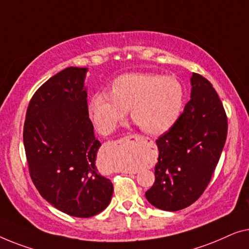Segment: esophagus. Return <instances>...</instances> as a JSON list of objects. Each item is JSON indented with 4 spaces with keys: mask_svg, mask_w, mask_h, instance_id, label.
<instances>
[{
    "mask_svg": "<svg viewBox=\"0 0 249 249\" xmlns=\"http://www.w3.org/2000/svg\"><path fill=\"white\" fill-rule=\"evenodd\" d=\"M120 143H124V144H128V143H132V144H135V146L141 145L142 143H144L143 141V138L139 135H127L125 136L124 139L120 140ZM127 174H135V171H126Z\"/></svg>",
    "mask_w": 249,
    "mask_h": 249,
    "instance_id": "esophagus-1",
    "label": "esophagus"
}]
</instances>
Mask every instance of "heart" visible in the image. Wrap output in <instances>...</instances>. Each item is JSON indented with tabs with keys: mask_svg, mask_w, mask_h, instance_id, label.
<instances>
[{
	"mask_svg": "<svg viewBox=\"0 0 249 249\" xmlns=\"http://www.w3.org/2000/svg\"><path fill=\"white\" fill-rule=\"evenodd\" d=\"M185 105V89L173 76L131 72L118 75L106 92H94L88 113L98 131L111 134L129 109L132 120L152 136L164 134L179 120ZM125 159L120 160L124 163Z\"/></svg>",
	"mask_w": 249,
	"mask_h": 249,
	"instance_id": "heart-1",
	"label": "heart"
}]
</instances>
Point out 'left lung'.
Instances as JSON below:
<instances>
[{"label": "left lung", "mask_w": 249, "mask_h": 249, "mask_svg": "<svg viewBox=\"0 0 249 249\" xmlns=\"http://www.w3.org/2000/svg\"><path fill=\"white\" fill-rule=\"evenodd\" d=\"M191 86V100L179 120L156 141V180L145 197L163 211L187 208L202 195L227 139L228 121L211 83L193 73Z\"/></svg>", "instance_id": "1"}]
</instances>
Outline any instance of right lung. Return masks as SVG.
I'll return each mask as SVG.
<instances>
[{"mask_svg":"<svg viewBox=\"0 0 249 249\" xmlns=\"http://www.w3.org/2000/svg\"><path fill=\"white\" fill-rule=\"evenodd\" d=\"M88 68L70 66L44 83L28 106L23 144L33 183L59 211L90 218L110 203L114 187L96 166L85 85Z\"/></svg>","mask_w":249,"mask_h":249,"instance_id":"add662e5","label":"right lung"}]
</instances>
